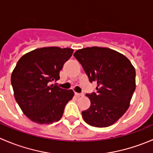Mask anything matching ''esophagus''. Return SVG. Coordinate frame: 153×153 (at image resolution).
Listing matches in <instances>:
<instances>
[{"label": "esophagus", "instance_id": "esophagus-1", "mask_svg": "<svg viewBox=\"0 0 153 153\" xmlns=\"http://www.w3.org/2000/svg\"><path fill=\"white\" fill-rule=\"evenodd\" d=\"M75 95H76L77 97H82L84 96V93H78V92H75Z\"/></svg>", "mask_w": 153, "mask_h": 153}]
</instances>
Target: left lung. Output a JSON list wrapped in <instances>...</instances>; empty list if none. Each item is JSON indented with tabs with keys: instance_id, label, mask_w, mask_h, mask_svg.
Returning a JSON list of instances; mask_svg holds the SVG:
<instances>
[{
	"instance_id": "1",
	"label": "left lung",
	"mask_w": 153,
	"mask_h": 153,
	"mask_svg": "<svg viewBox=\"0 0 153 153\" xmlns=\"http://www.w3.org/2000/svg\"><path fill=\"white\" fill-rule=\"evenodd\" d=\"M74 56L89 81L97 83L96 92L86 94L90 106L82 112L86 123L95 127L115 124L126 112L135 89V70L123 54L106 47L78 49Z\"/></svg>"
}]
</instances>
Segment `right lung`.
I'll list each match as a JSON object with an SVG mask.
<instances>
[{
    "label": "right lung",
    "instance_id": "right-lung-1",
    "mask_svg": "<svg viewBox=\"0 0 153 153\" xmlns=\"http://www.w3.org/2000/svg\"><path fill=\"white\" fill-rule=\"evenodd\" d=\"M70 48L43 47L23 55L11 76L14 96L24 115L32 121L49 124L62 117L66 104L73 98L72 89H64L53 81L73 53Z\"/></svg>",
    "mask_w": 153,
    "mask_h": 153
}]
</instances>
